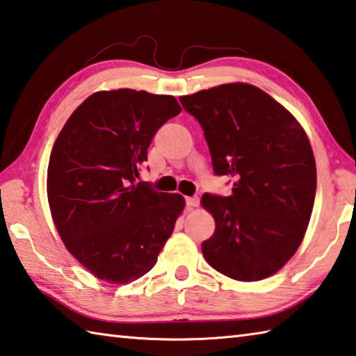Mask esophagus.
Wrapping results in <instances>:
<instances>
[{"mask_svg":"<svg viewBox=\"0 0 356 356\" xmlns=\"http://www.w3.org/2000/svg\"><path fill=\"white\" fill-rule=\"evenodd\" d=\"M186 205H188L190 209H195V207H197V205H199V197H197V196L186 197Z\"/></svg>","mask_w":356,"mask_h":356,"instance_id":"esophagus-1","label":"esophagus"}]
</instances>
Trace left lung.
Here are the masks:
<instances>
[{"mask_svg": "<svg viewBox=\"0 0 356 356\" xmlns=\"http://www.w3.org/2000/svg\"><path fill=\"white\" fill-rule=\"evenodd\" d=\"M199 121L213 171L235 179L230 196L204 195L215 234L207 263L240 282L268 279L296 254L316 196V161L305 131L273 96L244 82L180 96Z\"/></svg>", "mask_w": 356, "mask_h": 356, "instance_id": "1", "label": "left lung"}]
</instances>
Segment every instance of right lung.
Instances as JSON below:
<instances>
[{
    "mask_svg": "<svg viewBox=\"0 0 356 356\" xmlns=\"http://www.w3.org/2000/svg\"><path fill=\"white\" fill-rule=\"evenodd\" d=\"M182 111L170 95L96 92L71 113L48 165L51 216L96 279L127 285L157 263L185 199L135 182L154 135Z\"/></svg>",
    "mask_w": 356,
    "mask_h": 356,
    "instance_id": "obj_1",
    "label": "right lung"
}]
</instances>
